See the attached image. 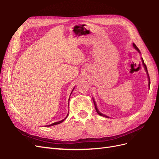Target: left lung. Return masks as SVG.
Masks as SVG:
<instances>
[{"label":"left lung","instance_id":"8db88e82","mask_svg":"<svg viewBox=\"0 0 159 159\" xmlns=\"http://www.w3.org/2000/svg\"><path fill=\"white\" fill-rule=\"evenodd\" d=\"M133 47L134 48H135L139 53H141L140 52V50H139V48H138L137 47V46L134 44H133ZM141 60H142V62H143V66H144V68H145V71H147V75H148V85H149V87H150V84H151V82H150V79H149V76H148V71H147V66H146V65L145 64V62H144V60H143V59L141 57ZM93 102H94V105H95V109H96V111H97V113L99 115H102V116H103V117H107V116H106V115H103V114H102V113H101L99 111V110H98V107H97V105H96V103H95V101H94V99H93Z\"/></svg>","mask_w":159,"mask_h":159}]
</instances>
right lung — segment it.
<instances>
[{
  "label": "right lung",
  "instance_id": "1",
  "mask_svg": "<svg viewBox=\"0 0 159 159\" xmlns=\"http://www.w3.org/2000/svg\"><path fill=\"white\" fill-rule=\"evenodd\" d=\"M74 88H74V89H73V90H72L71 91V93L72 92H73V91H74ZM71 94H70V95H71ZM69 100H70V99H69ZM68 115H67V117H68ZM67 117L64 119H62L61 120V121H57V122H56V123H52V124H51V125H47V127H50V126H53V125H57V124H60V123H61V122H63L64 121V120L67 118Z\"/></svg>",
  "mask_w": 159,
  "mask_h": 159
}]
</instances>
